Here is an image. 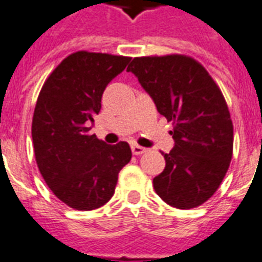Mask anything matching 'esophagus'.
I'll return each mask as SVG.
<instances>
[{"mask_svg":"<svg viewBox=\"0 0 262 262\" xmlns=\"http://www.w3.org/2000/svg\"><path fill=\"white\" fill-rule=\"evenodd\" d=\"M132 152H133V155H142V153L146 152V148L133 144V145H132Z\"/></svg>","mask_w":262,"mask_h":262,"instance_id":"34e87169","label":"esophagus"}]
</instances>
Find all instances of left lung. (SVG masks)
<instances>
[{
  "mask_svg": "<svg viewBox=\"0 0 262 262\" xmlns=\"http://www.w3.org/2000/svg\"><path fill=\"white\" fill-rule=\"evenodd\" d=\"M126 71L173 125L175 145L161 152L165 168L153 179L155 191L172 207L201 206L218 190L233 156V122L220 87L184 55L135 57Z\"/></svg>",
  "mask_w": 262,
  "mask_h": 262,
  "instance_id": "1",
  "label": "left lung"
}]
</instances>
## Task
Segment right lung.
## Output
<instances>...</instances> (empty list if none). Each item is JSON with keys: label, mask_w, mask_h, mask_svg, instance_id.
<instances>
[{"label": "right lung", "mask_w": 262, "mask_h": 262, "mask_svg": "<svg viewBox=\"0 0 262 262\" xmlns=\"http://www.w3.org/2000/svg\"><path fill=\"white\" fill-rule=\"evenodd\" d=\"M130 57L78 51L44 82L32 120V140L47 186L70 207L95 210L112 199L118 173L130 161L129 144L107 145L90 135L106 86Z\"/></svg>", "instance_id": "right-lung-1"}]
</instances>
